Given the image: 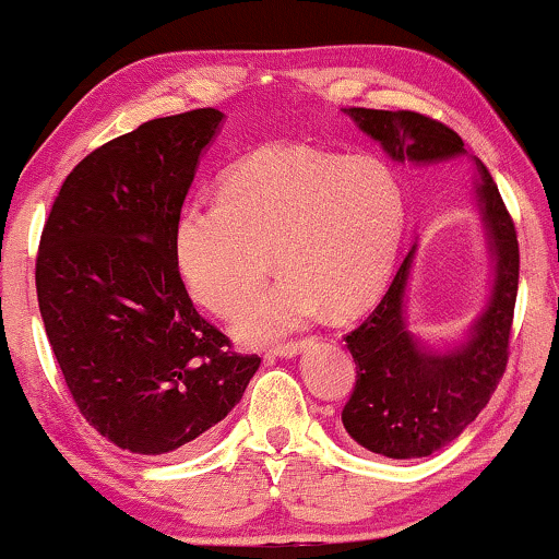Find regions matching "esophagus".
<instances>
[{
    "label": "esophagus",
    "instance_id": "esophagus-1",
    "mask_svg": "<svg viewBox=\"0 0 559 559\" xmlns=\"http://www.w3.org/2000/svg\"><path fill=\"white\" fill-rule=\"evenodd\" d=\"M306 349H308L306 342H302V344L289 342V344H280V346H274V354H277V357H282V359H293V357H297V354H302Z\"/></svg>",
    "mask_w": 559,
    "mask_h": 559
}]
</instances>
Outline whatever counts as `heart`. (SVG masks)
I'll use <instances>...</instances> for the list:
<instances>
[{"label":"heart","mask_w":559,"mask_h":559,"mask_svg":"<svg viewBox=\"0 0 559 559\" xmlns=\"http://www.w3.org/2000/svg\"><path fill=\"white\" fill-rule=\"evenodd\" d=\"M405 194L374 154L338 156L306 143H270L230 166L221 202H192L174 228L179 272L202 306L234 318L274 272L287 274L238 321L270 342L325 308L365 310L393 272Z\"/></svg>","instance_id":"b5f03b06"}]
</instances>
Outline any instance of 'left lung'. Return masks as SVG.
<instances>
[{
	"label": "left lung",
	"instance_id": "1",
	"mask_svg": "<svg viewBox=\"0 0 559 559\" xmlns=\"http://www.w3.org/2000/svg\"><path fill=\"white\" fill-rule=\"evenodd\" d=\"M344 112L395 164L475 162L473 200L490 264L488 295L475 321L444 349L411 331L408 293L418 253L416 236L388 293L367 321L346 336V349L357 365V385L342 413L346 433L374 454L416 460L460 437L501 382L519 289L516 228L488 169L467 154L454 130L408 110L344 107Z\"/></svg>",
	"mask_w": 559,
	"mask_h": 559
}]
</instances>
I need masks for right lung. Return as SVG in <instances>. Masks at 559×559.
Here are the masks:
<instances>
[{
	"label": "right lung",
	"instance_id": "1",
	"mask_svg": "<svg viewBox=\"0 0 559 559\" xmlns=\"http://www.w3.org/2000/svg\"><path fill=\"white\" fill-rule=\"evenodd\" d=\"M223 118L213 107L156 118L92 151L43 228L35 287L50 349L86 421L135 454L198 447L262 365L194 310L174 253Z\"/></svg>",
	"mask_w": 559,
	"mask_h": 559
}]
</instances>
